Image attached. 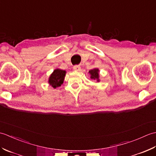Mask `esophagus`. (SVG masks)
<instances>
[{"label": "esophagus", "mask_w": 156, "mask_h": 156, "mask_svg": "<svg viewBox=\"0 0 156 156\" xmlns=\"http://www.w3.org/2000/svg\"><path fill=\"white\" fill-rule=\"evenodd\" d=\"M73 69H74V70L75 71H80V67L79 66H74V67H73Z\"/></svg>", "instance_id": "34e87169"}]
</instances>
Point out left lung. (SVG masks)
<instances>
[{"instance_id":"1","label":"left lung","mask_w":156,"mask_h":156,"mask_svg":"<svg viewBox=\"0 0 156 156\" xmlns=\"http://www.w3.org/2000/svg\"><path fill=\"white\" fill-rule=\"evenodd\" d=\"M88 73L90 74V78L92 80H94L97 82L100 81V80H99V69L98 68L90 69Z\"/></svg>"}]
</instances>
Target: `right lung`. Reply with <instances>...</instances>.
I'll use <instances>...</instances> for the list:
<instances>
[{
  "label": "right lung",
  "mask_w": 156,
  "mask_h": 156,
  "mask_svg": "<svg viewBox=\"0 0 156 156\" xmlns=\"http://www.w3.org/2000/svg\"><path fill=\"white\" fill-rule=\"evenodd\" d=\"M66 72L60 69H55L49 78V84L56 88L63 84Z\"/></svg>",
  "instance_id": "1"
}]
</instances>
